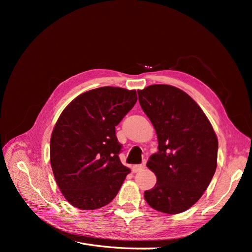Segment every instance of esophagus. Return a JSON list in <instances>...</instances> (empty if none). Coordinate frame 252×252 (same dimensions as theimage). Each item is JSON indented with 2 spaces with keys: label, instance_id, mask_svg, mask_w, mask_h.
<instances>
[{
  "label": "esophagus",
  "instance_id": "esophagus-1",
  "mask_svg": "<svg viewBox=\"0 0 252 252\" xmlns=\"http://www.w3.org/2000/svg\"><path fill=\"white\" fill-rule=\"evenodd\" d=\"M145 167H146V161L145 162H143L142 164H138V165H134L133 167H132V171H134V172H136V171H141V170H143Z\"/></svg>",
  "mask_w": 252,
  "mask_h": 252
}]
</instances>
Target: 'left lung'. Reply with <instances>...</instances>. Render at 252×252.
Returning a JSON list of instances; mask_svg holds the SVG:
<instances>
[{
  "label": "left lung",
  "instance_id": "obj_1",
  "mask_svg": "<svg viewBox=\"0 0 252 252\" xmlns=\"http://www.w3.org/2000/svg\"><path fill=\"white\" fill-rule=\"evenodd\" d=\"M138 94L158 142L147 162L157 184L145 200L158 211L181 213L200 200L216 172V132L200 106L177 87L156 84Z\"/></svg>",
  "mask_w": 252,
  "mask_h": 252
}]
</instances>
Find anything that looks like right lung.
<instances>
[{
	"instance_id": "right-lung-1",
	"label": "right lung",
	"mask_w": 252,
	"mask_h": 252,
	"mask_svg": "<svg viewBox=\"0 0 252 252\" xmlns=\"http://www.w3.org/2000/svg\"><path fill=\"white\" fill-rule=\"evenodd\" d=\"M135 90L100 87L77 96L61 113L50 140L53 175L74 207L109 204L130 172L121 163L116 126L136 103Z\"/></svg>"
}]
</instances>
